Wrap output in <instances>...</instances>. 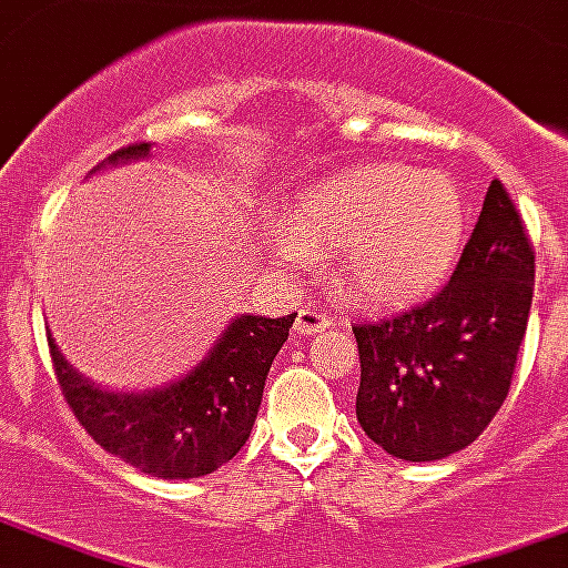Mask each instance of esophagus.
I'll return each instance as SVG.
<instances>
[{
    "mask_svg": "<svg viewBox=\"0 0 568 568\" xmlns=\"http://www.w3.org/2000/svg\"><path fill=\"white\" fill-rule=\"evenodd\" d=\"M326 326H329V316L323 311H314V307H301L298 316H295V333L298 335L323 333Z\"/></svg>",
    "mask_w": 568,
    "mask_h": 568,
    "instance_id": "esophagus-1",
    "label": "esophagus"
}]
</instances>
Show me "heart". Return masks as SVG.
I'll return each mask as SVG.
<instances>
[{
	"label": "heart",
	"instance_id": "1",
	"mask_svg": "<svg viewBox=\"0 0 568 568\" xmlns=\"http://www.w3.org/2000/svg\"><path fill=\"white\" fill-rule=\"evenodd\" d=\"M285 254L333 253L335 285L364 304L419 298L457 264L466 204L445 173L366 164L301 195L285 217Z\"/></svg>",
	"mask_w": 568,
	"mask_h": 568
}]
</instances>
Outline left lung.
Wrapping results in <instances>:
<instances>
[{"mask_svg": "<svg viewBox=\"0 0 568 568\" xmlns=\"http://www.w3.org/2000/svg\"><path fill=\"white\" fill-rule=\"evenodd\" d=\"M535 292V248L510 192L491 180L454 276L432 298L354 323L357 423L397 460L473 445L510 395Z\"/></svg>", "mask_w": 568, "mask_h": 568, "instance_id": "1", "label": "left lung"}]
</instances>
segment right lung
<instances>
[{"label":"right lung","instance_id":"add662e5","mask_svg":"<svg viewBox=\"0 0 568 568\" xmlns=\"http://www.w3.org/2000/svg\"><path fill=\"white\" fill-rule=\"evenodd\" d=\"M149 142H133L108 161L139 158ZM295 314L235 316L202 364L173 385L145 395H111L87 382L49 342L61 395L95 445L139 473L199 478L230 463L248 442L270 364L288 338Z\"/></svg>","mask_w":568,"mask_h":568}]
</instances>
